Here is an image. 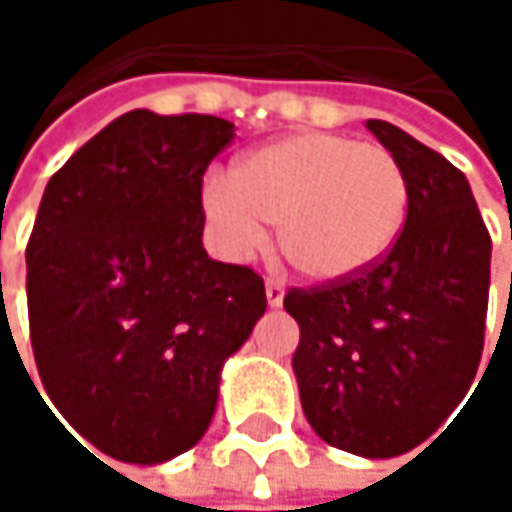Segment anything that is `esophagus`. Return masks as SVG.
I'll return each instance as SVG.
<instances>
[{"instance_id": "34e87169", "label": "esophagus", "mask_w": 512, "mask_h": 512, "mask_svg": "<svg viewBox=\"0 0 512 512\" xmlns=\"http://www.w3.org/2000/svg\"><path fill=\"white\" fill-rule=\"evenodd\" d=\"M266 302H269V308H278L284 302V281L281 278H266Z\"/></svg>"}]
</instances>
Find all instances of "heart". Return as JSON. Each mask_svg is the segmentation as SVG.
I'll return each instance as SVG.
<instances>
[{
    "mask_svg": "<svg viewBox=\"0 0 512 512\" xmlns=\"http://www.w3.org/2000/svg\"><path fill=\"white\" fill-rule=\"evenodd\" d=\"M406 210L400 159L335 133L272 142L204 186V213L225 255L249 257L269 240V222H281L287 260L317 281L353 278L382 260Z\"/></svg>",
    "mask_w": 512,
    "mask_h": 512,
    "instance_id": "obj_1",
    "label": "heart"
}]
</instances>
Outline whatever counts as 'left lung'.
<instances>
[{"label": "left lung", "mask_w": 512, "mask_h": 512, "mask_svg": "<svg viewBox=\"0 0 512 512\" xmlns=\"http://www.w3.org/2000/svg\"><path fill=\"white\" fill-rule=\"evenodd\" d=\"M409 210L388 255L353 278L290 287L293 370L308 424L332 448L382 460L430 439L468 394L486 332L492 240L457 165L388 121Z\"/></svg>", "instance_id": "obj_1"}]
</instances>
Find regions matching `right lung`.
I'll return each instance as SVG.
<instances>
[{
  "mask_svg": "<svg viewBox=\"0 0 512 512\" xmlns=\"http://www.w3.org/2000/svg\"><path fill=\"white\" fill-rule=\"evenodd\" d=\"M231 139L213 115L133 109L44 189L26 246L35 364L64 421L112 460L189 451L216 412L222 361L266 311L255 269L201 246L204 171Z\"/></svg>",
  "mask_w": 512,
  "mask_h": 512,
  "instance_id": "add662e5",
  "label": "right lung"
}]
</instances>
